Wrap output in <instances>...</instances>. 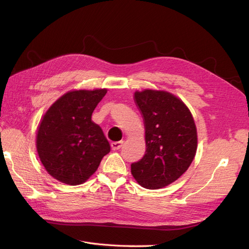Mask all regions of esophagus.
Returning <instances> with one entry per match:
<instances>
[{
  "mask_svg": "<svg viewBox=\"0 0 249 249\" xmlns=\"http://www.w3.org/2000/svg\"><path fill=\"white\" fill-rule=\"evenodd\" d=\"M123 143H124V141H115V142H112V143H111V147H112V149L118 150L120 147L123 146Z\"/></svg>",
  "mask_w": 249,
  "mask_h": 249,
  "instance_id": "34e87169",
  "label": "esophagus"
}]
</instances>
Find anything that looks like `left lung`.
<instances>
[{"instance_id": "obj_1", "label": "left lung", "mask_w": 249, "mask_h": 249, "mask_svg": "<svg viewBox=\"0 0 249 249\" xmlns=\"http://www.w3.org/2000/svg\"><path fill=\"white\" fill-rule=\"evenodd\" d=\"M145 129V155L131 164L133 177L146 189L177 180L190 166L197 148V133L186 105L171 93L155 90L134 95Z\"/></svg>"}]
</instances>
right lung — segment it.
<instances>
[{
	"label": "right lung",
	"mask_w": 249,
	"mask_h": 249,
	"mask_svg": "<svg viewBox=\"0 0 249 249\" xmlns=\"http://www.w3.org/2000/svg\"><path fill=\"white\" fill-rule=\"evenodd\" d=\"M106 89L67 92L52 105L37 131L36 147L50 175L67 185H80L91 177L110 144L91 120Z\"/></svg>",
	"instance_id": "add662e5"
}]
</instances>
